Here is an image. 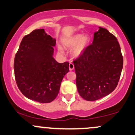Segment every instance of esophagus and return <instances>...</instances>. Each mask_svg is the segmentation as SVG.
Instances as JSON below:
<instances>
[{"label": "esophagus", "mask_w": 135, "mask_h": 135, "mask_svg": "<svg viewBox=\"0 0 135 135\" xmlns=\"http://www.w3.org/2000/svg\"><path fill=\"white\" fill-rule=\"evenodd\" d=\"M69 69H70V70H73L74 69V65L72 63H70Z\"/></svg>", "instance_id": "esophagus-1"}]
</instances>
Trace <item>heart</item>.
Segmentation results:
<instances>
[{"mask_svg":"<svg viewBox=\"0 0 135 135\" xmlns=\"http://www.w3.org/2000/svg\"><path fill=\"white\" fill-rule=\"evenodd\" d=\"M89 42H90V37L89 35H84L82 33H77L64 41L63 45L65 47L69 48L73 47L75 46L72 51L73 55L75 56H79L88 47ZM58 51L61 53L63 52L62 48L60 47L58 48Z\"/></svg>","mask_w":135,"mask_h":135,"instance_id":"obj_1","label":"heart"}]
</instances>
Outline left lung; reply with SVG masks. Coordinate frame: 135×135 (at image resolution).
I'll list each match as a JSON object with an SVG mask.
<instances>
[{
    "label": "left lung",
    "mask_w": 135,
    "mask_h": 135,
    "mask_svg": "<svg viewBox=\"0 0 135 135\" xmlns=\"http://www.w3.org/2000/svg\"><path fill=\"white\" fill-rule=\"evenodd\" d=\"M73 63L79 94L84 100L95 101L117 87L123 57L117 38L107 29L99 27L92 44Z\"/></svg>",
    "instance_id": "obj_1"
}]
</instances>
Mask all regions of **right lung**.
I'll list each match as a JSON object with an SVG mask.
<instances>
[{"label": "right lung", "instance_id": "1", "mask_svg": "<svg viewBox=\"0 0 135 135\" xmlns=\"http://www.w3.org/2000/svg\"><path fill=\"white\" fill-rule=\"evenodd\" d=\"M55 45V38L44 29L32 31L20 43L14 61L15 79L20 91L30 100L53 101L69 72V62L58 63L52 56Z\"/></svg>", "mask_w": 135, "mask_h": 135}]
</instances>
